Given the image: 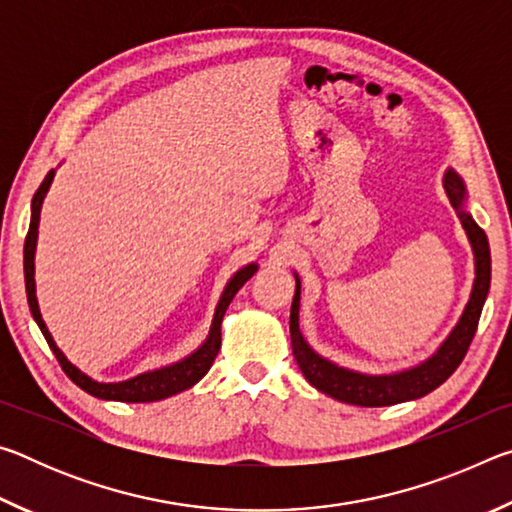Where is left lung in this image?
<instances>
[{"instance_id": "8db88e82", "label": "left lung", "mask_w": 512, "mask_h": 512, "mask_svg": "<svg viewBox=\"0 0 512 512\" xmlns=\"http://www.w3.org/2000/svg\"><path fill=\"white\" fill-rule=\"evenodd\" d=\"M445 189L449 196V203L454 205V210L461 219L463 228L470 237V244L474 250V262H476V277L472 296L467 307L463 311L458 325L452 329V334L447 336V341L440 345L438 352L429 357L420 366L411 370L397 372V375H361L348 368L336 366V363L327 361L309 348L307 341L302 339L300 325H298V309H300V277L296 275V296L291 302V348L293 357H296L302 375L311 386H316L320 393H325L334 400L354 404V406H391L409 400H418L452 377V372L461 366L465 359L467 348L474 339L476 325H479L483 302L488 298L490 289V246L485 232L476 225L470 214L463 210L465 203V187L463 180L458 178V173L449 169L445 173Z\"/></svg>"}]
</instances>
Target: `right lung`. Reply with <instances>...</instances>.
<instances>
[{
	"instance_id": "obj_1",
	"label": "right lung",
	"mask_w": 512,
	"mask_h": 512,
	"mask_svg": "<svg viewBox=\"0 0 512 512\" xmlns=\"http://www.w3.org/2000/svg\"><path fill=\"white\" fill-rule=\"evenodd\" d=\"M54 180V171L47 173V178L42 180V185L38 187V192L33 194V203H31V225L27 232V241H24V282H27V298H29V307L31 314L36 318V323L40 327V332L45 334V339L49 343L51 352L56 354V359L60 363V368L65 370V375L74 381L76 386L83 388L85 393H90L99 400H117V402H155V400H164V397H171L185 388H192L198 379L205 377V372L212 368V363L219 354L221 348V320L225 316V309L235 298V293L244 287V284L255 275L257 264H248L232 275V280L225 287L223 296L219 300V307H216V314L212 320V329L207 341L198 348L194 354H189L187 359L173 363V366L153 370V372H144V375H137L133 379L119 381V384H99V381L90 379L88 375L72 366L67 361L63 352L58 350V345L51 339L49 329L45 325V320L40 316L38 309V298H36V280H33V255H36V241H38V223H40V207L42 201H45V194Z\"/></svg>"
}]
</instances>
